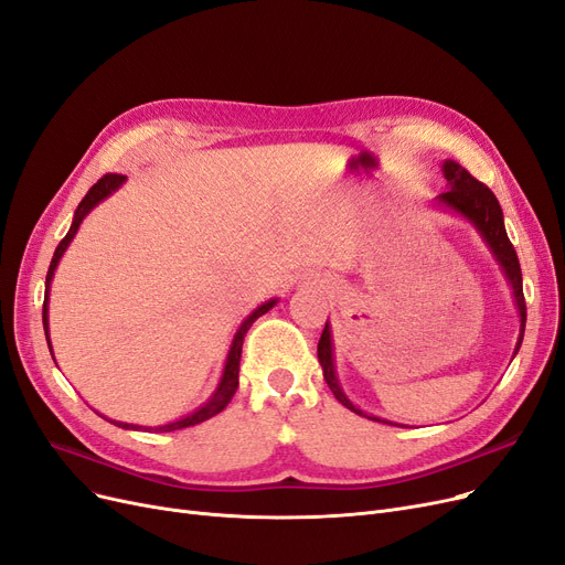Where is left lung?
<instances>
[{"label": "left lung", "instance_id": "8db88e82", "mask_svg": "<svg viewBox=\"0 0 565 565\" xmlns=\"http://www.w3.org/2000/svg\"><path fill=\"white\" fill-rule=\"evenodd\" d=\"M445 180H447V192L438 194L434 199V209L449 213V215H457L461 220H466L472 230L480 234V238L484 241V245L489 247L491 257L495 259V264L501 266V274L508 280V287L512 291V301L519 315V338H516V345H514V354L522 348L524 341V329H526V301H524V289H522V268H519V259L514 247L508 238L505 232V222H503V211L499 199L493 196V192L482 185L480 180L472 178L459 162L455 160H445L440 167ZM512 354V356H514ZM318 359H320V366L324 373V380L329 390L333 392V396L341 401L348 411L366 417V419H375L382 424H394L390 419H380L375 415H369L348 398V394L341 387V380H338L335 373V356H333V333H331V324L327 320L322 338L318 343ZM398 426V424H396Z\"/></svg>", "mask_w": 565, "mask_h": 565}]
</instances>
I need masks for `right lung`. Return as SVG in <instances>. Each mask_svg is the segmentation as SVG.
<instances>
[{
	"label": "right lung",
	"instance_id": "right-lung-1",
	"mask_svg": "<svg viewBox=\"0 0 565 565\" xmlns=\"http://www.w3.org/2000/svg\"><path fill=\"white\" fill-rule=\"evenodd\" d=\"M125 180H127V175H118V173H108V175H104L102 180H97V183L87 190V194L83 196V201L78 204V209H76V213H74V220H72L70 232H66V236H64V238L60 241V245L55 247V255H53V259H51L49 276H46V297H43V331H46V341H49L51 354H53V345H51L49 303H51V285H53V276H55V270H57V264H60V259L64 257L66 247L72 245L74 236L78 234L83 220H85L89 213H93V211L102 204V201H106L113 192H118V190L125 185ZM278 301H280L278 297L264 301L262 306H257V308H255L250 315H247V318L238 324V329H236V333H234V338H232V345H230L227 359H224V366H222V375H220V380H217V387L213 390V394L209 396V401L201 403L199 408H194L192 413H188V415H183V417H178V419H173V422H167V424H157V426L127 424V422H118V419H108V417H104V415H102V417L108 419L110 424L120 426V428H127V431H157V434L178 431V428H188V426H194V424H201V422H206V419L215 417L217 413H222L224 408H227V403H230L232 396L236 394V387H238L241 350H243V338H245L247 329H250L253 322H255L257 318H262L264 312H268L270 308H274ZM53 359H55V356H53ZM55 364H57V361H55Z\"/></svg>",
	"mask_w": 565,
	"mask_h": 565
}]
</instances>
